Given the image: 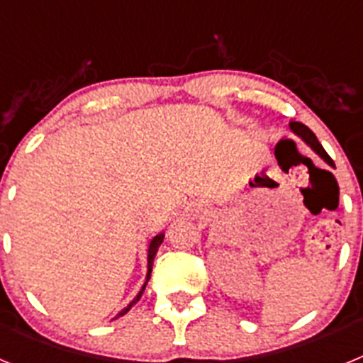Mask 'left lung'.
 I'll return each instance as SVG.
<instances>
[{
    "label": "left lung",
    "instance_id": "8db88e82",
    "mask_svg": "<svg viewBox=\"0 0 363 363\" xmlns=\"http://www.w3.org/2000/svg\"><path fill=\"white\" fill-rule=\"evenodd\" d=\"M289 127H291V130H293V133L296 134L298 138H300L301 142H306L307 145H309L311 149L314 150V152L318 154L320 158H322L323 162L327 163V165L335 167V162H333V160L329 158V154L325 152V149H323V147H322V143L318 142V138L314 136V133L309 129V127H307V125L300 123V121H291ZM277 149H278V147H277Z\"/></svg>",
    "mask_w": 363,
    "mask_h": 363
}]
</instances>
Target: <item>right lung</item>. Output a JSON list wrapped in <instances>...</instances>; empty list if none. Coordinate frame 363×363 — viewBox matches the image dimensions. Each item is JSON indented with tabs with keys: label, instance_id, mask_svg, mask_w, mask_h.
I'll use <instances>...</instances> for the list:
<instances>
[{
	"label": "right lung",
	"instance_id": "right-lung-1",
	"mask_svg": "<svg viewBox=\"0 0 363 363\" xmlns=\"http://www.w3.org/2000/svg\"><path fill=\"white\" fill-rule=\"evenodd\" d=\"M163 238H165V234H163V233H160V234H156V236H154L152 240H150V243H149V255H147V277H145V281H143V285H142V289H140V293H138L136 296H134V300L130 301L129 306L125 307V309H121L120 313H118L116 316H114V320H116V318H120V316H123V314H127V313H129V311H130V307H133L134 303H136V301L140 300V298H142L143 291H145V285H147V281H149V278H150V272H152V262H154V256H156V252H158V247L162 245Z\"/></svg>",
	"mask_w": 363,
	"mask_h": 363
}]
</instances>
